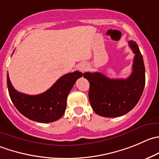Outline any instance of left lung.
Returning a JSON list of instances; mask_svg holds the SVG:
<instances>
[{
  "label": "left lung",
  "instance_id": "8db88e82",
  "mask_svg": "<svg viewBox=\"0 0 159 159\" xmlns=\"http://www.w3.org/2000/svg\"><path fill=\"white\" fill-rule=\"evenodd\" d=\"M129 46L135 54L133 71L126 79H110L99 72L83 74L90 84L89 97L95 113L104 117H118L127 113L137 105L145 85L143 57L136 42Z\"/></svg>",
  "mask_w": 159,
  "mask_h": 159
}]
</instances>
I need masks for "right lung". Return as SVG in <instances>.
<instances>
[{
	"instance_id": "1",
	"label": "right lung",
	"mask_w": 159,
	"mask_h": 159,
	"mask_svg": "<svg viewBox=\"0 0 159 159\" xmlns=\"http://www.w3.org/2000/svg\"><path fill=\"white\" fill-rule=\"evenodd\" d=\"M83 74L75 71L61 77L43 93L29 95L14 89L7 75L9 95L16 109L31 120L50 123L62 117L67 106V98L75 83Z\"/></svg>"
}]
</instances>
